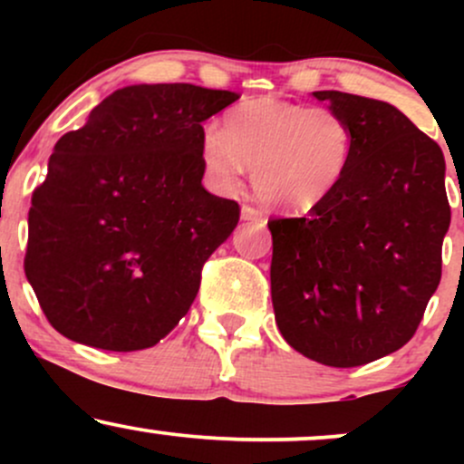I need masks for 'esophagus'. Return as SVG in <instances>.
Listing matches in <instances>:
<instances>
[{"label": "esophagus", "mask_w": 464, "mask_h": 464, "mask_svg": "<svg viewBox=\"0 0 464 464\" xmlns=\"http://www.w3.org/2000/svg\"><path fill=\"white\" fill-rule=\"evenodd\" d=\"M242 220L246 222H257V225H266V218L259 209H255V207L250 205H244L242 207Z\"/></svg>", "instance_id": "1"}]
</instances>
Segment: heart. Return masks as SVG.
<instances>
[{
	"mask_svg": "<svg viewBox=\"0 0 464 464\" xmlns=\"http://www.w3.org/2000/svg\"><path fill=\"white\" fill-rule=\"evenodd\" d=\"M353 148V126L329 106L250 98L202 135L200 157L216 189H237L248 168L264 205L301 214L338 191Z\"/></svg>",
	"mask_w": 464,
	"mask_h": 464,
	"instance_id": "obj_1",
	"label": "heart"
}]
</instances>
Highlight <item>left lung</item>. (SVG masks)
Listing matches in <instances>:
<instances>
[{
	"instance_id": "1",
	"label": "left lung",
	"mask_w": 464,
	"mask_h": 464,
	"mask_svg": "<svg viewBox=\"0 0 464 464\" xmlns=\"http://www.w3.org/2000/svg\"><path fill=\"white\" fill-rule=\"evenodd\" d=\"M312 95L353 126V159L332 198L305 218L268 222L270 292L292 349L351 369L401 349L439 287L451 220L445 157L392 104Z\"/></svg>"
}]
</instances>
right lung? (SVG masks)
Masks as SVG:
<instances>
[{
	"instance_id": "right-lung-1",
	"label": "right lung",
	"mask_w": 464,
	"mask_h": 464,
	"mask_svg": "<svg viewBox=\"0 0 464 464\" xmlns=\"http://www.w3.org/2000/svg\"><path fill=\"white\" fill-rule=\"evenodd\" d=\"M239 98L129 84L65 132L32 196L25 276L52 327L106 351L154 347L188 314L202 264L237 227L202 188V121Z\"/></svg>"
}]
</instances>
